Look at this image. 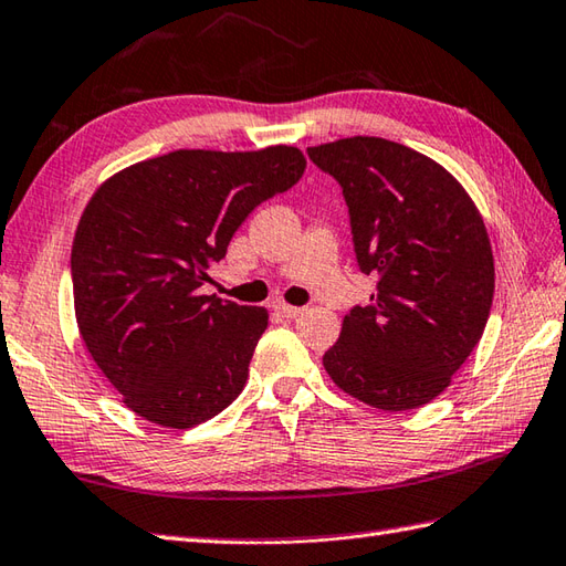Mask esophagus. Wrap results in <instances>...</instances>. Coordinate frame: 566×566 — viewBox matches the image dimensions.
Listing matches in <instances>:
<instances>
[{"label":"esophagus","mask_w":566,"mask_h":566,"mask_svg":"<svg viewBox=\"0 0 566 566\" xmlns=\"http://www.w3.org/2000/svg\"><path fill=\"white\" fill-rule=\"evenodd\" d=\"M272 308H274V314H280L282 318H296V316L304 314L302 306H290V304H284V302H274Z\"/></svg>","instance_id":"esophagus-1"}]
</instances>
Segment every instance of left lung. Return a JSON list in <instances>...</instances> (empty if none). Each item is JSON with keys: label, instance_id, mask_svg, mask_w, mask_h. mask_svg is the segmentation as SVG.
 Instances as JSON below:
<instances>
[{"label": "left lung", "instance_id": "left-lung-1", "mask_svg": "<svg viewBox=\"0 0 566 566\" xmlns=\"http://www.w3.org/2000/svg\"><path fill=\"white\" fill-rule=\"evenodd\" d=\"M348 206L370 304L343 318L324 368L360 402L405 412L441 395L481 340L493 304V252L483 218L453 176L380 137L306 149Z\"/></svg>", "mask_w": 566, "mask_h": 566}]
</instances>
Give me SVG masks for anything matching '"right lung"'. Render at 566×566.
Masks as SVG:
<instances>
[{"label": "right lung", "instance_id": "add662e5", "mask_svg": "<svg viewBox=\"0 0 566 566\" xmlns=\"http://www.w3.org/2000/svg\"><path fill=\"white\" fill-rule=\"evenodd\" d=\"M306 169L294 147L179 149L97 188L71 252L75 318L97 368L154 424L216 417L248 380L262 306L201 294L235 230Z\"/></svg>", "mask_w": 566, "mask_h": 566}]
</instances>
